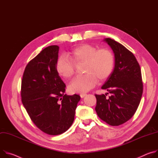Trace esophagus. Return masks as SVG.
Returning <instances> with one entry per match:
<instances>
[{
  "label": "esophagus",
  "mask_w": 158,
  "mask_h": 158,
  "mask_svg": "<svg viewBox=\"0 0 158 158\" xmlns=\"http://www.w3.org/2000/svg\"><path fill=\"white\" fill-rule=\"evenodd\" d=\"M80 95L81 98H83V97H85L86 95V94H81Z\"/></svg>",
  "instance_id": "34e87169"
}]
</instances>
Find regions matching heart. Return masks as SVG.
<instances>
[{
	"label": "heart",
	"instance_id": "b5f03b06",
	"mask_svg": "<svg viewBox=\"0 0 158 158\" xmlns=\"http://www.w3.org/2000/svg\"><path fill=\"white\" fill-rule=\"evenodd\" d=\"M67 55L75 64L85 63L83 73L85 74L74 78L68 86L71 94L89 91L95 86L98 78L100 81L106 80L114 67V54L107 48L98 49L93 45L84 44L75 48ZM73 63L66 56H60L56 64L58 75L66 80L72 78L75 72Z\"/></svg>",
	"mask_w": 158,
	"mask_h": 158
}]
</instances>
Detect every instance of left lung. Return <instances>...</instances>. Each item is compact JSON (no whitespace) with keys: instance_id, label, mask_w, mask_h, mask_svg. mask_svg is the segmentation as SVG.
I'll list each match as a JSON object with an SVG mask.
<instances>
[{"instance_id":"obj_1","label":"left lung","mask_w":158,"mask_h":158,"mask_svg":"<svg viewBox=\"0 0 158 158\" xmlns=\"http://www.w3.org/2000/svg\"><path fill=\"white\" fill-rule=\"evenodd\" d=\"M115 55L113 72L102 86L111 95H95L98 116L110 126H117L129 120L136 112L143 92L140 66L132 52L120 43L105 38Z\"/></svg>"}]
</instances>
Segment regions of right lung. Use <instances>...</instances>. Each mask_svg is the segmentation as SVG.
Masks as SVG:
<instances>
[{
    "label": "right lung",
    "mask_w": 158,
    "mask_h": 158,
    "mask_svg": "<svg viewBox=\"0 0 158 158\" xmlns=\"http://www.w3.org/2000/svg\"><path fill=\"white\" fill-rule=\"evenodd\" d=\"M59 46H49L27 64L21 82L22 102L41 131L52 135L66 132L73 124L78 95L64 94L66 85L56 64Z\"/></svg>",
    "instance_id": "right-lung-1"
}]
</instances>
